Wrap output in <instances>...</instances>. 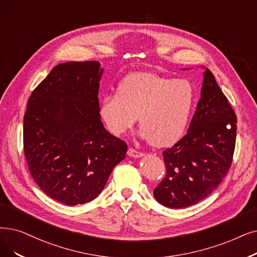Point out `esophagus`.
<instances>
[{"mask_svg": "<svg viewBox=\"0 0 257 257\" xmlns=\"http://www.w3.org/2000/svg\"><path fill=\"white\" fill-rule=\"evenodd\" d=\"M128 155L131 156V158H142V156L144 155V153L142 151L136 150V149H133V148H129L128 149Z\"/></svg>", "mask_w": 257, "mask_h": 257, "instance_id": "obj_1", "label": "esophagus"}]
</instances>
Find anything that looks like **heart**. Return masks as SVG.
Listing matches in <instances>:
<instances>
[{
    "instance_id": "obj_1",
    "label": "heart",
    "mask_w": 257,
    "mask_h": 257,
    "mask_svg": "<svg viewBox=\"0 0 257 257\" xmlns=\"http://www.w3.org/2000/svg\"><path fill=\"white\" fill-rule=\"evenodd\" d=\"M195 89L187 80H175L153 72L125 76L117 91L105 94L99 113L111 133L120 136L138 119L141 137L156 147L180 141L190 122Z\"/></svg>"
}]
</instances>
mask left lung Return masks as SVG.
I'll list each match as a JSON object with an SVG mask.
<instances>
[{
    "mask_svg": "<svg viewBox=\"0 0 257 257\" xmlns=\"http://www.w3.org/2000/svg\"><path fill=\"white\" fill-rule=\"evenodd\" d=\"M237 117L209 69L202 95L184 136L163 151L164 180L153 194L168 208L192 206L213 192L227 175L236 142Z\"/></svg>",
    "mask_w": 257,
    "mask_h": 257,
    "instance_id": "obj_1",
    "label": "left lung"
}]
</instances>
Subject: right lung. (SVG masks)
I'll list each match as a JSON object with an SVG mask.
<instances>
[{
    "label": "right lung",
    "instance_id": "1",
    "mask_svg": "<svg viewBox=\"0 0 257 257\" xmlns=\"http://www.w3.org/2000/svg\"><path fill=\"white\" fill-rule=\"evenodd\" d=\"M102 73L96 61L60 64L28 99L23 145L30 174L49 197L68 206L94 199L126 158L127 144L101 121Z\"/></svg>",
    "mask_w": 257,
    "mask_h": 257
}]
</instances>
